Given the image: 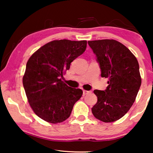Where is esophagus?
<instances>
[{
    "label": "esophagus",
    "instance_id": "34e87169",
    "mask_svg": "<svg viewBox=\"0 0 153 153\" xmlns=\"http://www.w3.org/2000/svg\"><path fill=\"white\" fill-rule=\"evenodd\" d=\"M92 92L90 91H85V90H83V95H87V94H89V93H91Z\"/></svg>",
    "mask_w": 153,
    "mask_h": 153
}]
</instances>
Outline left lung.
Instances as JSON below:
<instances>
[{"mask_svg": "<svg viewBox=\"0 0 153 153\" xmlns=\"http://www.w3.org/2000/svg\"><path fill=\"white\" fill-rule=\"evenodd\" d=\"M88 43L97 57L101 76L108 79L105 91H94L97 102L92 113L102 122H114L127 114L137 97L141 84L139 62L125 45L114 39Z\"/></svg>", "mask_w": 153, "mask_h": 153, "instance_id": "left-lung-1", "label": "left lung"}]
</instances>
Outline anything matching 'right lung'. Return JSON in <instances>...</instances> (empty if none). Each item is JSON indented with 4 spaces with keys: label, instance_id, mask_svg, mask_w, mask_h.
<instances>
[{
    "label": "right lung",
    "instance_id": "right-lung-1",
    "mask_svg": "<svg viewBox=\"0 0 153 153\" xmlns=\"http://www.w3.org/2000/svg\"><path fill=\"white\" fill-rule=\"evenodd\" d=\"M86 46L85 40H53L28 59L23 85L30 106L42 120L53 124L63 122L82 96V90L68 86L61 78Z\"/></svg>",
    "mask_w": 153,
    "mask_h": 153
}]
</instances>
